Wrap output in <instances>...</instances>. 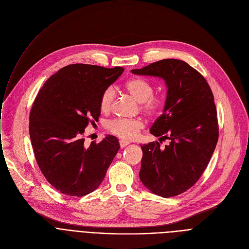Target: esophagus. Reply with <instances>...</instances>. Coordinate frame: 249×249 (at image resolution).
<instances>
[{
    "mask_svg": "<svg viewBox=\"0 0 249 249\" xmlns=\"http://www.w3.org/2000/svg\"><path fill=\"white\" fill-rule=\"evenodd\" d=\"M130 143H131V142H129V141H127V140H120V141H119V144H120V147H121V148H125V147L128 146Z\"/></svg>",
    "mask_w": 249,
    "mask_h": 249,
    "instance_id": "esophagus-1",
    "label": "esophagus"
}]
</instances>
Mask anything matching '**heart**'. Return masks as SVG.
<instances>
[{
  "mask_svg": "<svg viewBox=\"0 0 249 249\" xmlns=\"http://www.w3.org/2000/svg\"><path fill=\"white\" fill-rule=\"evenodd\" d=\"M125 90L139 103L141 109L149 116H157L160 114L164 106V98L161 95H154L153 86L143 79H130L124 85ZM115 98V90L107 88L103 90L99 106L104 112L110 110ZM144 124L140 119H114L107 123V129L114 135L123 139L135 138Z\"/></svg>",
  "mask_w": 249,
  "mask_h": 249,
  "instance_id": "heart-1",
  "label": "heart"
}]
</instances>
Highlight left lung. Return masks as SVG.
Segmentation results:
<instances>
[{"instance_id":"8db88e82","label":"left lung","mask_w":249,"mask_h":249,"mask_svg":"<svg viewBox=\"0 0 249 249\" xmlns=\"http://www.w3.org/2000/svg\"><path fill=\"white\" fill-rule=\"evenodd\" d=\"M138 76L162 79L167 91L162 114L151 134L169 140L141 146L140 179L154 194L169 198L192 187L206 169L219 137L214 95L205 78L186 62L163 59L142 69Z\"/></svg>"}]
</instances>
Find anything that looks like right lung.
<instances>
[{"label": "right lung", "mask_w": 249, "mask_h": 249, "mask_svg": "<svg viewBox=\"0 0 249 249\" xmlns=\"http://www.w3.org/2000/svg\"><path fill=\"white\" fill-rule=\"evenodd\" d=\"M124 72L72 64L50 77L34 100L29 136L46 180L65 195L82 197L94 191L120 149L111 135L85 146L86 127L99 117L100 96Z\"/></svg>", "instance_id": "1"}]
</instances>
